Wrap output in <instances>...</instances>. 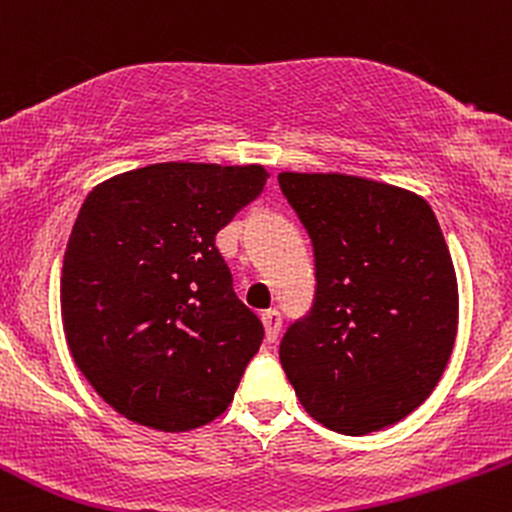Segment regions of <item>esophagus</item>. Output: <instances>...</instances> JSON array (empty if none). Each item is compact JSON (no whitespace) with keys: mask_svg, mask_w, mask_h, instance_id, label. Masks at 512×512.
<instances>
[{"mask_svg":"<svg viewBox=\"0 0 512 512\" xmlns=\"http://www.w3.org/2000/svg\"><path fill=\"white\" fill-rule=\"evenodd\" d=\"M262 325H264V334H267V342H276L281 332V315L279 310H267L262 313Z\"/></svg>","mask_w":512,"mask_h":512,"instance_id":"34e87169","label":"esophagus"}]
</instances>
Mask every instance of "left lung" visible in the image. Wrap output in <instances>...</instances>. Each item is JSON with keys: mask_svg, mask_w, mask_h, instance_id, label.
Here are the masks:
<instances>
[{"mask_svg": "<svg viewBox=\"0 0 512 512\" xmlns=\"http://www.w3.org/2000/svg\"><path fill=\"white\" fill-rule=\"evenodd\" d=\"M315 250V303L279 346L303 409L346 436L436 390L457 337V276L424 197L344 173H279Z\"/></svg>", "mask_w": 512, "mask_h": 512, "instance_id": "8db88e82", "label": "left lung"}]
</instances>
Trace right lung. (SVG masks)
Segmentation results:
<instances>
[{"label": "right lung", "instance_id": "add662e5", "mask_svg": "<svg viewBox=\"0 0 512 512\" xmlns=\"http://www.w3.org/2000/svg\"><path fill=\"white\" fill-rule=\"evenodd\" d=\"M264 166L151 163L88 192L62 264L69 351L117 414L192 431L233 402L264 330L216 233L262 192Z\"/></svg>", "mask_w": 512, "mask_h": 512}]
</instances>
